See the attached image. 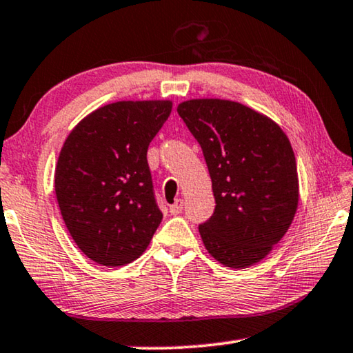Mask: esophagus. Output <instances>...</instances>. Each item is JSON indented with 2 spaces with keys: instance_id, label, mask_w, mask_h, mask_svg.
I'll list each match as a JSON object with an SVG mask.
<instances>
[{
  "instance_id": "1",
  "label": "esophagus",
  "mask_w": 353,
  "mask_h": 353,
  "mask_svg": "<svg viewBox=\"0 0 353 353\" xmlns=\"http://www.w3.org/2000/svg\"><path fill=\"white\" fill-rule=\"evenodd\" d=\"M183 210V199H176L174 204L170 205L171 215H179Z\"/></svg>"
}]
</instances>
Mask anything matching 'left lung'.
I'll return each instance as SVG.
<instances>
[{"label": "left lung", "mask_w": 353, "mask_h": 353, "mask_svg": "<svg viewBox=\"0 0 353 353\" xmlns=\"http://www.w3.org/2000/svg\"><path fill=\"white\" fill-rule=\"evenodd\" d=\"M177 113L212 179L215 210L199 225L207 251L226 267L256 264L297 212V163L288 137L267 116L231 100H188Z\"/></svg>", "instance_id": "8db88e82"}]
</instances>
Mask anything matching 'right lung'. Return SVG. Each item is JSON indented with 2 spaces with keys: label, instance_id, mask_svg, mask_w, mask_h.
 <instances>
[{
  "label": "right lung",
  "instance_id": "1",
  "mask_svg": "<svg viewBox=\"0 0 353 353\" xmlns=\"http://www.w3.org/2000/svg\"><path fill=\"white\" fill-rule=\"evenodd\" d=\"M171 106L170 100L105 105L86 116L61 149L54 172L61 215L83 254L100 265L135 261L163 218L148 148Z\"/></svg>",
  "mask_w": 353,
  "mask_h": 353
}]
</instances>
